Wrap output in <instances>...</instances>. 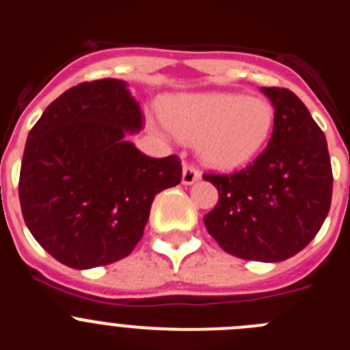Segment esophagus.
Returning a JSON list of instances; mask_svg holds the SVG:
<instances>
[{"label":"esophagus","instance_id":"esophagus-1","mask_svg":"<svg viewBox=\"0 0 350 350\" xmlns=\"http://www.w3.org/2000/svg\"><path fill=\"white\" fill-rule=\"evenodd\" d=\"M202 178V173L198 172L194 166H189V165H185L184 170H182V184L184 185H191L194 184V182H198Z\"/></svg>","mask_w":350,"mask_h":350}]
</instances>
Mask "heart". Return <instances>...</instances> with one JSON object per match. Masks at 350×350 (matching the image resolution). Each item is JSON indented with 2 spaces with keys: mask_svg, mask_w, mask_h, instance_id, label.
Wrapping results in <instances>:
<instances>
[{
  "mask_svg": "<svg viewBox=\"0 0 350 350\" xmlns=\"http://www.w3.org/2000/svg\"><path fill=\"white\" fill-rule=\"evenodd\" d=\"M163 120L182 140H198L206 166L234 172L256 159L273 131V107L262 98L234 92H193L173 96Z\"/></svg>",
  "mask_w": 350,
  "mask_h": 350,
  "instance_id": "b5f03b06",
  "label": "heart"
}]
</instances>
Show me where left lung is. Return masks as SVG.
<instances>
[{
    "instance_id": "1",
    "label": "left lung",
    "mask_w": 350,
    "mask_h": 350,
    "mask_svg": "<svg viewBox=\"0 0 350 350\" xmlns=\"http://www.w3.org/2000/svg\"><path fill=\"white\" fill-rule=\"evenodd\" d=\"M261 92L275 108L270 142L242 172L203 177L219 191V203L203 221L228 254L279 262L321 230L332 205V161L324 133L295 92Z\"/></svg>"
}]
</instances>
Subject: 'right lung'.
<instances>
[{"mask_svg": "<svg viewBox=\"0 0 350 350\" xmlns=\"http://www.w3.org/2000/svg\"><path fill=\"white\" fill-rule=\"evenodd\" d=\"M128 82L79 83L52 101L27 135L18 200L27 230L75 270L110 265L140 242L154 198L180 184L177 156L140 152Z\"/></svg>", "mask_w": 350, "mask_h": 350, "instance_id": "add662e5", "label": "right lung"}]
</instances>
